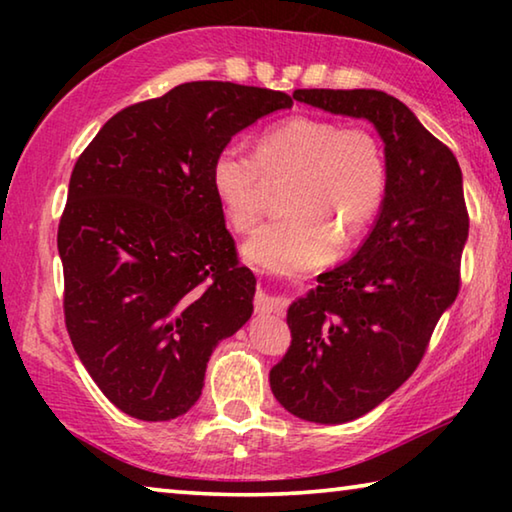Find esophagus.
<instances>
[{
    "instance_id": "1",
    "label": "esophagus",
    "mask_w": 512,
    "mask_h": 512,
    "mask_svg": "<svg viewBox=\"0 0 512 512\" xmlns=\"http://www.w3.org/2000/svg\"><path fill=\"white\" fill-rule=\"evenodd\" d=\"M282 311H284V300L282 298L268 296V293H264V291H259L255 296V314H259V316L277 314V316H280Z\"/></svg>"
}]
</instances>
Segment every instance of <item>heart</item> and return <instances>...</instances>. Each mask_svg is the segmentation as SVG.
I'll list each match as a JSON object with an SVG mask.
<instances>
[{"instance_id": "1", "label": "heart", "mask_w": 512, "mask_h": 512, "mask_svg": "<svg viewBox=\"0 0 512 512\" xmlns=\"http://www.w3.org/2000/svg\"><path fill=\"white\" fill-rule=\"evenodd\" d=\"M282 219L244 246L250 262L271 271H300L352 246L384 207L391 169L384 142L366 126L293 115L266 128L255 155L225 144L212 162V192L225 219L250 232L264 210V180H286Z\"/></svg>"}]
</instances>
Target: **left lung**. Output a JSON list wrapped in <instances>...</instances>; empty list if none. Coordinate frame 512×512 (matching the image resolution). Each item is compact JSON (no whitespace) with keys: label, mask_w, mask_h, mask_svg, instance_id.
Here are the masks:
<instances>
[{"label":"left lung","mask_w":512,"mask_h":512,"mask_svg":"<svg viewBox=\"0 0 512 512\" xmlns=\"http://www.w3.org/2000/svg\"><path fill=\"white\" fill-rule=\"evenodd\" d=\"M293 99L368 119L391 169L361 248L289 307L291 345L268 375L275 400L296 418L343 424L375 409L418 368L461 289L470 216L454 153L400 99L379 90H296Z\"/></svg>","instance_id":"obj_1"}]
</instances>
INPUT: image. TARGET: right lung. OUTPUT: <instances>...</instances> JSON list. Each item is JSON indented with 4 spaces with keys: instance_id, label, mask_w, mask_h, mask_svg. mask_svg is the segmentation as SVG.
I'll return each instance as SVG.
<instances>
[{
    "instance_id": "right-lung-1",
    "label": "right lung",
    "mask_w": 512,
    "mask_h": 512,
    "mask_svg": "<svg viewBox=\"0 0 512 512\" xmlns=\"http://www.w3.org/2000/svg\"><path fill=\"white\" fill-rule=\"evenodd\" d=\"M289 94L194 81L117 112L76 160L58 253L65 325L101 393L137 420L187 413L219 341L253 314L255 275L212 192V162Z\"/></svg>"
}]
</instances>
